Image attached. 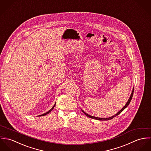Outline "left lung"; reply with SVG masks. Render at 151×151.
Instances as JSON below:
<instances>
[{"instance_id": "8db88e82", "label": "left lung", "mask_w": 151, "mask_h": 151, "mask_svg": "<svg viewBox=\"0 0 151 151\" xmlns=\"http://www.w3.org/2000/svg\"><path fill=\"white\" fill-rule=\"evenodd\" d=\"M133 93H134V89H133V90H132V93H131V96H130V97H129V99L128 102H127V104H126V105H125L123 108H122V109H121V110H120V111H119L117 114H116L114 116H111V117H109V118H99V117H94V116H90V115L86 113V112H84L83 110V113L86 115V116H88V117H90V118L93 119H96V120H111V119H112L113 117H114L117 116V115H119L120 113H121L123 111V110H124V109H125L126 108H127V107L128 106V105H129V104L130 103L131 101V99H132V98Z\"/></svg>"}]
</instances>
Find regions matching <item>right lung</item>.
I'll use <instances>...</instances> for the list:
<instances>
[{
    "label": "right lung",
    "instance_id": "obj_1",
    "mask_svg": "<svg viewBox=\"0 0 151 151\" xmlns=\"http://www.w3.org/2000/svg\"><path fill=\"white\" fill-rule=\"evenodd\" d=\"M55 105H56V104H55V105H54V106H53V107H52V109H50V110H49V111H47V112H46V113H44V114H42V115H40V116H45V115H46V114H48V113H49V112H50V111H52V110H53V108H54V107H55Z\"/></svg>",
    "mask_w": 151,
    "mask_h": 151
}]
</instances>
